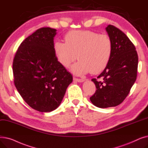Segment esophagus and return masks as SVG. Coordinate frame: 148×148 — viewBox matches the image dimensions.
<instances>
[{
	"label": "esophagus",
	"instance_id": "34e87169",
	"mask_svg": "<svg viewBox=\"0 0 148 148\" xmlns=\"http://www.w3.org/2000/svg\"><path fill=\"white\" fill-rule=\"evenodd\" d=\"M73 80L75 82H83L84 81V79H78V78H76V77H73Z\"/></svg>",
	"mask_w": 148,
	"mask_h": 148
}]
</instances>
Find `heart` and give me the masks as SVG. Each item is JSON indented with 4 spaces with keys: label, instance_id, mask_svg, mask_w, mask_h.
Returning <instances> with one entry per match:
<instances>
[{
    "label": "heart",
    "instance_id": "obj_1",
    "mask_svg": "<svg viewBox=\"0 0 148 148\" xmlns=\"http://www.w3.org/2000/svg\"><path fill=\"white\" fill-rule=\"evenodd\" d=\"M65 42L56 41L54 51L58 62L68 68L77 58L79 62L71 67L77 75L90 71L97 74L105 69L109 62L113 45L110 38L91 30H71L64 36Z\"/></svg>",
    "mask_w": 148,
    "mask_h": 148
}]
</instances>
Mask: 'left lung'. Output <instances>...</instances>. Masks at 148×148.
I'll return each instance as SVG.
<instances>
[{
    "mask_svg": "<svg viewBox=\"0 0 148 148\" xmlns=\"http://www.w3.org/2000/svg\"><path fill=\"white\" fill-rule=\"evenodd\" d=\"M106 29L113 51L104 71L92 79L97 90L90 97L92 104L99 108L115 107L123 101L136 80L138 66L136 47L128 36L113 25Z\"/></svg>",
    "mask_w": 148,
    "mask_h": 148,
    "instance_id": "1",
    "label": "left lung"
}]
</instances>
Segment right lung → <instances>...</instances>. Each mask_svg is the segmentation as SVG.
Wrapping results in <instances>:
<instances>
[{"mask_svg": "<svg viewBox=\"0 0 148 148\" xmlns=\"http://www.w3.org/2000/svg\"><path fill=\"white\" fill-rule=\"evenodd\" d=\"M56 30L42 27L20 45L13 60L15 87L34 109L50 112L58 107L73 76L58 62L54 51Z\"/></svg>", "mask_w": 148, "mask_h": 148, "instance_id": "obj_1", "label": "right lung"}]
</instances>
